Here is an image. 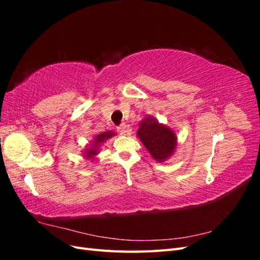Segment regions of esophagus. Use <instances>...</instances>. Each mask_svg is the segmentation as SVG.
<instances>
[{
	"label": "esophagus",
	"mask_w": 260,
	"mask_h": 260,
	"mask_svg": "<svg viewBox=\"0 0 260 260\" xmlns=\"http://www.w3.org/2000/svg\"><path fill=\"white\" fill-rule=\"evenodd\" d=\"M117 131L120 133V135H123V136H125L128 133V131H129V128H128V125L127 124H124V123H122V124H120L119 127L117 128Z\"/></svg>",
	"instance_id": "1"
}]
</instances>
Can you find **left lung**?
Instances as JSON below:
<instances>
[{
    "label": "left lung",
    "instance_id": "left-lung-1",
    "mask_svg": "<svg viewBox=\"0 0 260 260\" xmlns=\"http://www.w3.org/2000/svg\"><path fill=\"white\" fill-rule=\"evenodd\" d=\"M137 137L157 162H164L170 158L178 146L175 130L159 122L153 116H146L140 121Z\"/></svg>",
    "mask_w": 260,
    "mask_h": 260
}]
</instances>
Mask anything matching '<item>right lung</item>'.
<instances>
[{
	"mask_svg": "<svg viewBox=\"0 0 260 260\" xmlns=\"http://www.w3.org/2000/svg\"><path fill=\"white\" fill-rule=\"evenodd\" d=\"M116 136V132L107 130L104 132H101L99 135H95L92 140L89 142V144L85 146V148L82 151V156L83 158L86 160L93 161L96 158V156L101 152V147L103 146V144L106 142L107 140Z\"/></svg>",
	"mask_w": 260,
	"mask_h": 260,
	"instance_id": "1",
	"label": "right lung"
}]
</instances>
